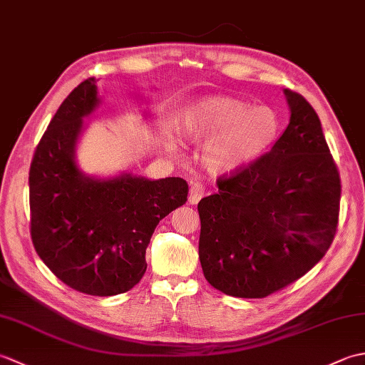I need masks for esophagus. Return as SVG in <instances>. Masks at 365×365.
Instances as JSON below:
<instances>
[{"label": "esophagus", "mask_w": 365, "mask_h": 365, "mask_svg": "<svg viewBox=\"0 0 365 365\" xmlns=\"http://www.w3.org/2000/svg\"><path fill=\"white\" fill-rule=\"evenodd\" d=\"M204 192H205V188L204 185L197 182V180H191L190 182V196H188V202L196 205L200 199L204 197Z\"/></svg>", "instance_id": "obj_1"}]
</instances>
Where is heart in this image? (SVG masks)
<instances>
[{
	"label": "heart",
	"mask_w": 365,
	"mask_h": 365,
	"mask_svg": "<svg viewBox=\"0 0 365 365\" xmlns=\"http://www.w3.org/2000/svg\"><path fill=\"white\" fill-rule=\"evenodd\" d=\"M183 135L190 141H205L200 163L212 174H234L262 158L279 131L276 114L226 96H205L192 102L182 115ZM168 150L178 145L168 138Z\"/></svg>",
	"instance_id": "heart-1"
}]
</instances>
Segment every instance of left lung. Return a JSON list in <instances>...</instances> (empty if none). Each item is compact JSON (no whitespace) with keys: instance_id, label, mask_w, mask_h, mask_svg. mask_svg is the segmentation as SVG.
I'll use <instances>...</instances> for the list:
<instances>
[{"instance_id":"obj_1","label":"left lung","mask_w":365,"mask_h":365,"mask_svg":"<svg viewBox=\"0 0 365 365\" xmlns=\"http://www.w3.org/2000/svg\"><path fill=\"white\" fill-rule=\"evenodd\" d=\"M290 122L251 166L220 178L197 205L199 259L212 287L265 298L304 276L334 240L340 178L322 122L307 100L284 89Z\"/></svg>"}]
</instances>
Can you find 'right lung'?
<instances>
[{
  "label": "right lung",
  "instance_id": "right-lung-1",
  "mask_svg": "<svg viewBox=\"0 0 365 365\" xmlns=\"http://www.w3.org/2000/svg\"><path fill=\"white\" fill-rule=\"evenodd\" d=\"M100 102L97 81L84 80L38 143L29 169L31 238L38 257L64 284L92 297H113L141 281L153 230L187 202L188 183L180 177L84 174L76 147L84 118Z\"/></svg>",
  "mask_w": 365,
  "mask_h": 365
}]
</instances>
